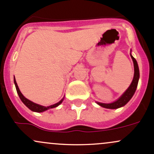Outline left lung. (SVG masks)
I'll return each instance as SVG.
<instances>
[{
    "label": "left lung",
    "mask_w": 154,
    "mask_h": 154,
    "mask_svg": "<svg viewBox=\"0 0 154 154\" xmlns=\"http://www.w3.org/2000/svg\"><path fill=\"white\" fill-rule=\"evenodd\" d=\"M131 58L132 59L133 63H134V77H133L132 82L131 84L129 85L128 89H127L122 94V95L116 100V101L110 103H99V102H96L97 104H98L100 106L103 107L105 108H108V109H117V108L123 107L127 104V103L131 100L134 95V92H135L136 89L137 87L138 81L140 79V71L139 68H138V65L136 60L133 57V56L130 54Z\"/></svg>",
    "instance_id": "8db88e82"
}]
</instances>
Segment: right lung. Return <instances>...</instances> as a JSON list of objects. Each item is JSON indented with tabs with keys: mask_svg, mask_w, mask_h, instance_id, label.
I'll return each mask as SVG.
<instances>
[{
	"mask_svg": "<svg viewBox=\"0 0 154 154\" xmlns=\"http://www.w3.org/2000/svg\"><path fill=\"white\" fill-rule=\"evenodd\" d=\"M14 82L15 87H16L17 94H18L19 97H20V100H21L22 103H23L24 104H25L26 106H27V108H29V109L32 110V111L37 112V113H41V112H44V111H45V110H49V109H50V108H56V107H57L58 105H60L62 103H63L64 98H65V96H64V97L61 100H60V102L55 103V104H54V105H49V106H47V107L43 106V105L36 104V103H33V102H32V101H30V100H29L28 99H27V98L24 97L23 94H22L21 93V91H20V89H19L18 85H17V82H16V79H15V77H14Z\"/></svg>",
	"mask_w": 154,
	"mask_h": 154,
	"instance_id": "1",
	"label": "right lung"
}]
</instances>
